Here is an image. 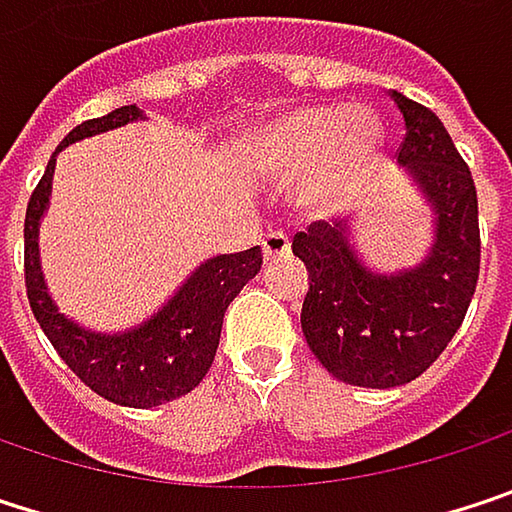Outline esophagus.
Listing matches in <instances>:
<instances>
[{"instance_id":"obj_1","label":"esophagus","mask_w":512,"mask_h":512,"mask_svg":"<svg viewBox=\"0 0 512 512\" xmlns=\"http://www.w3.org/2000/svg\"><path fill=\"white\" fill-rule=\"evenodd\" d=\"M263 257L272 263V260H278V257H287L290 255V237L284 234V231H269L266 237H263Z\"/></svg>"}]
</instances>
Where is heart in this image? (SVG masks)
<instances>
[{
    "instance_id": "b5f03b06",
    "label": "heart",
    "mask_w": 512,
    "mask_h": 512,
    "mask_svg": "<svg viewBox=\"0 0 512 512\" xmlns=\"http://www.w3.org/2000/svg\"><path fill=\"white\" fill-rule=\"evenodd\" d=\"M382 148V124L370 109L338 103L296 106L255 127L243 142L246 165L266 177L299 174V204L320 210L347 201Z\"/></svg>"
}]
</instances>
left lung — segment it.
Returning <instances> with one entry per match:
<instances>
[{
    "label": "left lung",
    "instance_id": "1",
    "mask_svg": "<svg viewBox=\"0 0 512 512\" xmlns=\"http://www.w3.org/2000/svg\"><path fill=\"white\" fill-rule=\"evenodd\" d=\"M406 136V165L433 210V246L400 272H373L350 246L347 222H314L293 237L308 269L302 332L317 361L341 382L397 388L445 353L465 320L480 275L477 189L445 124L427 106L391 91Z\"/></svg>",
    "mask_w": 512,
    "mask_h": 512
}]
</instances>
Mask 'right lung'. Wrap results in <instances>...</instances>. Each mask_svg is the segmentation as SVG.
I'll return each instance as SVG.
<instances>
[{"instance_id": "obj_1", "label": "right lung", "mask_w": 512, "mask_h": 512, "mask_svg": "<svg viewBox=\"0 0 512 512\" xmlns=\"http://www.w3.org/2000/svg\"><path fill=\"white\" fill-rule=\"evenodd\" d=\"M142 118L145 115L139 106H121L103 118L82 121L79 127H73L64 136V142L55 148L41 183L29 198L26 228H23L26 296L35 320L41 323L55 353L64 358V364L91 391L130 409H151L168 400H177L207 376L219 347L222 317L234 302V296L255 278L263 263L260 246L237 255L210 257L180 284V290L151 320L118 335L82 329L79 323L67 320L55 308L44 284L41 255H38V228L50 207L55 156L61 148L79 139H91Z\"/></svg>"}]
</instances>
